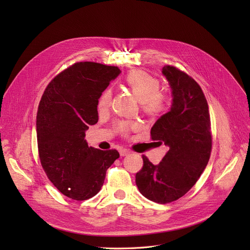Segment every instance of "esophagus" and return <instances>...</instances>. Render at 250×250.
<instances>
[{
	"label": "esophagus",
	"instance_id": "1",
	"mask_svg": "<svg viewBox=\"0 0 250 250\" xmlns=\"http://www.w3.org/2000/svg\"><path fill=\"white\" fill-rule=\"evenodd\" d=\"M130 153V151L128 149H125V148H121L120 149V155L121 156H126Z\"/></svg>",
	"mask_w": 250,
	"mask_h": 250
}]
</instances>
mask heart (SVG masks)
I'll list each match as a JSON object with an SVG mask.
<instances>
[{"instance_id": "heart-1", "label": "heart", "mask_w": 250, "mask_h": 250, "mask_svg": "<svg viewBox=\"0 0 250 250\" xmlns=\"http://www.w3.org/2000/svg\"><path fill=\"white\" fill-rule=\"evenodd\" d=\"M125 85L137 96L142 104V109L149 116H158L167 110L169 106V98L160 93L161 82L152 75L142 71L135 70L128 73L125 77ZM112 93L110 88H105L98 99V109L106 110L111 103ZM132 124L128 121H120L117 124V130L123 135H127Z\"/></svg>"}]
</instances>
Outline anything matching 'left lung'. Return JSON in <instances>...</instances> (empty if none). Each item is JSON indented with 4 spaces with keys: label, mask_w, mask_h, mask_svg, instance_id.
<instances>
[{
    "label": "left lung",
    "mask_w": 250,
    "mask_h": 250,
    "mask_svg": "<svg viewBox=\"0 0 250 250\" xmlns=\"http://www.w3.org/2000/svg\"><path fill=\"white\" fill-rule=\"evenodd\" d=\"M163 74L171 86L173 103L151 128L150 135L169 150L156 166L143 155L135 184L146 198L165 204L191 190L207 167L213 142L208 105L200 85L173 65H165Z\"/></svg>",
    "instance_id": "8db88e82"
}]
</instances>
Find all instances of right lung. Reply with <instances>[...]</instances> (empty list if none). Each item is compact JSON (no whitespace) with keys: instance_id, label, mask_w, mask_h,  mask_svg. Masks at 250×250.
<instances>
[{"instance_id":"add662e5","label":"right lung","mask_w":250,"mask_h":250,"mask_svg":"<svg viewBox=\"0 0 250 250\" xmlns=\"http://www.w3.org/2000/svg\"><path fill=\"white\" fill-rule=\"evenodd\" d=\"M118 66L93 62L72 64L44 89L36 116L42 167L59 192L86 200L101 190L106 171L120 154L88 147V126L98 122V99L120 74Z\"/></svg>"}]
</instances>
